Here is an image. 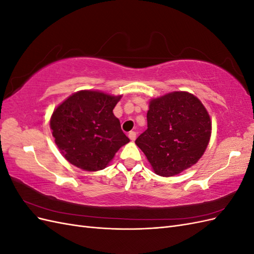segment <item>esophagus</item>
<instances>
[{
    "mask_svg": "<svg viewBox=\"0 0 254 254\" xmlns=\"http://www.w3.org/2000/svg\"><path fill=\"white\" fill-rule=\"evenodd\" d=\"M128 136H129L130 140L134 141V140H135V136H136V132H135V131H130V132L128 133Z\"/></svg>",
    "mask_w": 254,
    "mask_h": 254,
    "instance_id": "34e87169",
    "label": "esophagus"
}]
</instances>
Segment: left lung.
Wrapping results in <instances>:
<instances>
[{
  "label": "left lung",
  "mask_w": 254,
  "mask_h": 254,
  "mask_svg": "<svg viewBox=\"0 0 254 254\" xmlns=\"http://www.w3.org/2000/svg\"><path fill=\"white\" fill-rule=\"evenodd\" d=\"M212 133V121L200 99L174 91L149 101L147 129L135 140L152 171L179 175L202 157Z\"/></svg>",
  "instance_id": "1"
}]
</instances>
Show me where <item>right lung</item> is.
<instances>
[{
    "instance_id": "add662e5",
    "label": "right lung",
    "mask_w": 254,
    "mask_h": 254,
    "mask_svg": "<svg viewBox=\"0 0 254 254\" xmlns=\"http://www.w3.org/2000/svg\"><path fill=\"white\" fill-rule=\"evenodd\" d=\"M123 95L80 90L58 105L50 127L64 158L87 172L104 170L129 139L113 109Z\"/></svg>"
}]
</instances>
